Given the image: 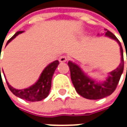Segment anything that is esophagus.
<instances>
[{
  "instance_id": "1",
  "label": "esophagus",
  "mask_w": 127,
  "mask_h": 127,
  "mask_svg": "<svg viewBox=\"0 0 127 127\" xmlns=\"http://www.w3.org/2000/svg\"><path fill=\"white\" fill-rule=\"evenodd\" d=\"M66 61H67V58H66V56H61L59 57V61L61 62V63H63V62H66Z\"/></svg>"
}]
</instances>
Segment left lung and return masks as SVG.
Returning a JSON list of instances; mask_svg holds the SVG:
<instances>
[{"mask_svg": "<svg viewBox=\"0 0 127 127\" xmlns=\"http://www.w3.org/2000/svg\"><path fill=\"white\" fill-rule=\"evenodd\" d=\"M105 36L115 40L120 45L121 53V63L114 71L109 73V76L102 82H97L90 78L83 71L80 66L69 61L68 65L70 68L72 83L76 92L86 99L99 100L110 95L116 89L124 71L123 49L118 39L110 31L105 32Z\"/></svg>", "mask_w": 127, "mask_h": 127, "instance_id": "obj_1", "label": "left lung"}]
</instances>
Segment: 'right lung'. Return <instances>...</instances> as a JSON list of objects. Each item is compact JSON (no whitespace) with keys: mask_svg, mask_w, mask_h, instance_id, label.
Instances as JSON below:
<instances>
[{"mask_svg":"<svg viewBox=\"0 0 127 127\" xmlns=\"http://www.w3.org/2000/svg\"><path fill=\"white\" fill-rule=\"evenodd\" d=\"M24 31H19L17 32L12 36L8 41L6 45H7L10 42L12 41L13 39H15L18 34H21ZM59 64V62L58 60L53 61L52 63L49 64L46 68L43 70L41 75L39 76L38 81L30 87L22 89V90H17L14 88H12L11 85L6 81L7 85L9 88L10 90L15 96L18 97L23 99V100L30 101V102H36V101H41L46 98L49 95V91L51 87V79L52 76L54 73V71L56 70L58 65ZM3 72V70H2ZM1 75V74H0ZM5 76V75H4ZM6 80V79H5Z\"/></svg>","mask_w":127,"mask_h":127,"instance_id":"obj_1","label":"right lung"}]
</instances>
